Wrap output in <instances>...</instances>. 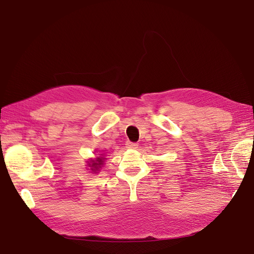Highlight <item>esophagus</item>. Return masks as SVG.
Here are the masks:
<instances>
[{
	"label": "esophagus",
	"instance_id": "esophagus-1",
	"mask_svg": "<svg viewBox=\"0 0 254 254\" xmlns=\"http://www.w3.org/2000/svg\"><path fill=\"white\" fill-rule=\"evenodd\" d=\"M126 147L129 149H136L137 148V144L136 143H132V142H127Z\"/></svg>",
	"mask_w": 254,
	"mask_h": 254
}]
</instances>
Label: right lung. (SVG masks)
<instances>
[{
  "label": "right lung",
  "mask_w": 254,
  "mask_h": 254,
  "mask_svg": "<svg viewBox=\"0 0 254 254\" xmlns=\"http://www.w3.org/2000/svg\"><path fill=\"white\" fill-rule=\"evenodd\" d=\"M105 155L104 153H101V155H98V157L96 158H91L87 161V168L89 171H91V173L96 174L99 172V170L103 167L104 163H105Z\"/></svg>",
  "instance_id": "1"
}]
</instances>
